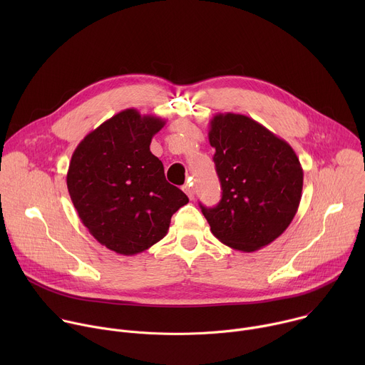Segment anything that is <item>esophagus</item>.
Wrapping results in <instances>:
<instances>
[{
    "mask_svg": "<svg viewBox=\"0 0 365 365\" xmlns=\"http://www.w3.org/2000/svg\"><path fill=\"white\" fill-rule=\"evenodd\" d=\"M183 190L186 192V195L189 196V199H193V197H195V189H193V186H192L190 182H187V183L183 186Z\"/></svg>",
    "mask_w": 365,
    "mask_h": 365,
    "instance_id": "obj_1",
    "label": "esophagus"
}]
</instances>
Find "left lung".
Wrapping results in <instances>:
<instances>
[{"instance_id":"obj_1","label":"left lung","mask_w":365,"mask_h":365,"mask_svg":"<svg viewBox=\"0 0 365 365\" xmlns=\"http://www.w3.org/2000/svg\"><path fill=\"white\" fill-rule=\"evenodd\" d=\"M222 197L200 205L211 232L225 245L252 252L280 237L302 197L303 169L292 145L242 114H215L210 123Z\"/></svg>"}]
</instances>
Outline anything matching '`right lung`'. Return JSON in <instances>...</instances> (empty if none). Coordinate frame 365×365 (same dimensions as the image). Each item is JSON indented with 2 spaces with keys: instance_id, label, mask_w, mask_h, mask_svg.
Listing matches in <instances>:
<instances>
[{
  "instance_id": "right-lung-1",
  "label": "right lung",
  "mask_w": 365,
  "mask_h": 365,
  "mask_svg": "<svg viewBox=\"0 0 365 365\" xmlns=\"http://www.w3.org/2000/svg\"><path fill=\"white\" fill-rule=\"evenodd\" d=\"M165 124L128 108L86 134L72 154L66 183L75 210L91 235L118 254L159 242L172 215L189 202L150 151Z\"/></svg>"
}]
</instances>
